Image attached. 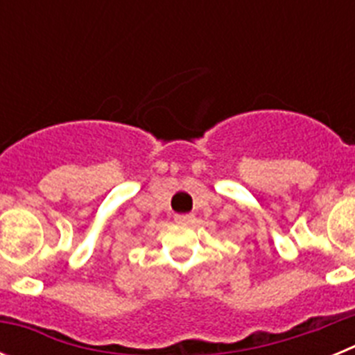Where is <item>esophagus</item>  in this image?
<instances>
[{"instance_id": "1", "label": "esophagus", "mask_w": 355, "mask_h": 355, "mask_svg": "<svg viewBox=\"0 0 355 355\" xmlns=\"http://www.w3.org/2000/svg\"><path fill=\"white\" fill-rule=\"evenodd\" d=\"M174 218L178 224H192V222L196 220V216H193L192 213H190V215H175Z\"/></svg>"}]
</instances>
